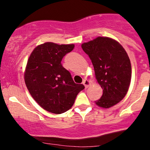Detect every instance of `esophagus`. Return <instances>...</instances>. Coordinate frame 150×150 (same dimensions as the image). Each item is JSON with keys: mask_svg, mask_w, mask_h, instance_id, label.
Masks as SVG:
<instances>
[{"mask_svg": "<svg viewBox=\"0 0 150 150\" xmlns=\"http://www.w3.org/2000/svg\"><path fill=\"white\" fill-rule=\"evenodd\" d=\"M83 85L85 86V87L87 88L88 87H89V86H91V82L90 80L88 79H86L84 80L83 82Z\"/></svg>", "mask_w": 150, "mask_h": 150, "instance_id": "1", "label": "esophagus"}]
</instances>
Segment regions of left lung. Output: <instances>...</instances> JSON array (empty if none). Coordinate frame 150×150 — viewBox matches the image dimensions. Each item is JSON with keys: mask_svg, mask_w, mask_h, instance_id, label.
Wrapping results in <instances>:
<instances>
[{"mask_svg": "<svg viewBox=\"0 0 150 150\" xmlns=\"http://www.w3.org/2000/svg\"><path fill=\"white\" fill-rule=\"evenodd\" d=\"M91 60L97 83L103 89L95 102L104 109L113 107L125 96L131 79V64L122 45L108 37L96 38L81 45Z\"/></svg>", "mask_w": 150, "mask_h": 150, "instance_id": "left-lung-1", "label": "left lung"}]
</instances>
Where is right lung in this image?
Returning a JSON list of instances; mask_svg holds the SVG:
<instances>
[{"label": "right lung", "instance_id": "1", "mask_svg": "<svg viewBox=\"0 0 150 150\" xmlns=\"http://www.w3.org/2000/svg\"><path fill=\"white\" fill-rule=\"evenodd\" d=\"M74 47L46 42L36 46L29 57L24 72L25 84L34 100L49 112L62 114L69 110L85 88L75 83L61 64Z\"/></svg>", "mask_w": 150, "mask_h": 150}]
</instances>
